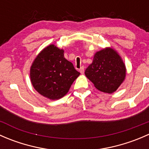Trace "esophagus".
Masks as SVG:
<instances>
[{
  "mask_svg": "<svg viewBox=\"0 0 149 149\" xmlns=\"http://www.w3.org/2000/svg\"><path fill=\"white\" fill-rule=\"evenodd\" d=\"M79 72H80L81 73H82V74H83V73H84V66H82V67L80 68V69H79Z\"/></svg>",
  "mask_w": 149,
  "mask_h": 149,
  "instance_id": "1",
  "label": "esophagus"
}]
</instances>
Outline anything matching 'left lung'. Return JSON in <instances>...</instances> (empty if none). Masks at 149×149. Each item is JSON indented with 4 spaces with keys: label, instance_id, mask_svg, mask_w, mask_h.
<instances>
[{
    "label": "left lung",
    "instance_id": "left-lung-1",
    "mask_svg": "<svg viewBox=\"0 0 149 149\" xmlns=\"http://www.w3.org/2000/svg\"><path fill=\"white\" fill-rule=\"evenodd\" d=\"M125 66L118 53L110 48L97 52L85 75L100 91L112 93L125 77Z\"/></svg>",
    "mask_w": 149,
    "mask_h": 149
}]
</instances>
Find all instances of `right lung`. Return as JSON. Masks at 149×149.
I'll list each match as a JSON object with an SVG mask.
<instances>
[{"label":"right lung","mask_w":149,"mask_h":149,"mask_svg":"<svg viewBox=\"0 0 149 149\" xmlns=\"http://www.w3.org/2000/svg\"><path fill=\"white\" fill-rule=\"evenodd\" d=\"M79 75L73 63L64 58L63 50L53 45L37 55L30 70L34 88L49 100H58L65 95Z\"/></svg>","instance_id":"add662e5"}]
</instances>
